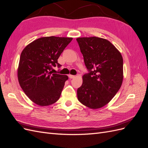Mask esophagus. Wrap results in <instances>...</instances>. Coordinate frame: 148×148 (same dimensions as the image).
Returning a JSON list of instances; mask_svg holds the SVG:
<instances>
[{
  "label": "esophagus",
  "instance_id": "34e87169",
  "mask_svg": "<svg viewBox=\"0 0 148 148\" xmlns=\"http://www.w3.org/2000/svg\"><path fill=\"white\" fill-rule=\"evenodd\" d=\"M69 77L70 78V79H72V78H74L75 77V75H69Z\"/></svg>",
  "mask_w": 148,
  "mask_h": 148
}]
</instances>
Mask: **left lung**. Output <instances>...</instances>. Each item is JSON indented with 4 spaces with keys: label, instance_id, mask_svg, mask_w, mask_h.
Instances as JSON below:
<instances>
[{
    "label": "left lung",
    "instance_id": "8db88e82",
    "mask_svg": "<svg viewBox=\"0 0 148 148\" xmlns=\"http://www.w3.org/2000/svg\"><path fill=\"white\" fill-rule=\"evenodd\" d=\"M77 41L89 71L83 76L82 85L77 90L78 99L88 108L100 109L112 99L122 86V54L104 38L83 37Z\"/></svg>",
    "mask_w": 148,
    "mask_h": 148
}]
</instances>
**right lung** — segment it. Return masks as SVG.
Returning a JSON list of instances; mask_svg holds the SVG:
<instances>
[{
  "mask_svg": "<svg viewBox=\"0 0 148 148\" xmlns=\"http://www.w3.org/2000/svg\"><path fill=\"white\" fill-rule=\"evenodd\" d=\"M72 38L47 36L34 40L21 52L18 79L26 95L34 104L47 106L60 98L68 76L52 73V66Z\"/></svg>",
  "mask_w": 148,
  "mask_h": 148,
  "instance_id": "add662e5",
  "label": "right lung"
}]
</instances>
